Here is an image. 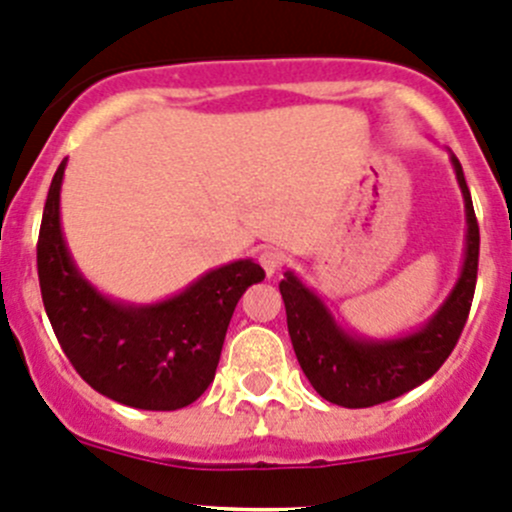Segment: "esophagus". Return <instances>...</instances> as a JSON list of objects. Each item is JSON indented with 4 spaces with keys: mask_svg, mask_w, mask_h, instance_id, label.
Returning <instances> with one entry per match:
<instances>
[{
    "mask_svg": "<svg viewBox=\"0 0 512 512\" xmlns=\"http://www.w3.org/2000/svg\"><path fill=\"white\" fill-rule=\"evenodd\" d=\"M282 260H285V255H282L280 250H275V247H265V250L260 252V265L267 277H272L277 270H280Z\"/></svg>",
    "mask_w": 512,
    "mask_h": 512,
    "instance_id": "1",
    "label": "esophagus"
}]
</instances>
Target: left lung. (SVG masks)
Segmentation results:
<instances>
[{
	"label": "left lung",
	"instance_id": "obj_1",
	"mask_svg": "<svg viewBox=\"0 0 512 512\" xmlns=\"http://www.w3.org/2000/svg\"><path fill=\"white\" fill-rule=\"evenodd\" d=\"M451 165L466 203V255L451 294L416 332L394 339L359 337L344 329L322 297L292 270L285 272L280 292L287 309L289 339L304 376L322 399L344 409L384 404L431 379L456 347L476 292L480 232L471 190L453 153Z\"/></svg>",
	"mask_w": 512,
	"mask_h": 512
}]
</instances>
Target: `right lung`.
<instances>
[{"label":"right lung","instance_id":"1","mask_svg":"<svg viewBox=\"0 0 512 512\" xmlns=\"http://www.w3.org/2000/svg\"><path fill=\"white\" fill-rule=\"evenodd\" d=\"M56 168L41 218L36 267L61 349L98 394L143 411H175L213 384L227 324L247 287L265 280L252 260L215 267L156 304L106 297L76 267L61 230Z\"/></svg>","mask_w":512,"mask_h":512}]
</instances>
